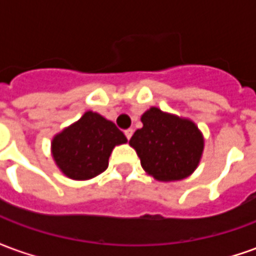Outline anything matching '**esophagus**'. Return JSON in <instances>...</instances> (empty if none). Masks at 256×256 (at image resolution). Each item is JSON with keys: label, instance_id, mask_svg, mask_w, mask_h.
Segmentation results:
<instances>
[{"label": "esophagus", "instance_id": "34e87169", "mask_svg": "<svg viewBox=\"0 0 256 256\" xmlns=\"http://www.w3.org/2000/svg\"><path fill=\"white\" fill-rule=\"evenodd\" d=\"M124 136H126V138L128 140L132 138V136H133V128H128V130H124Z\"/></svg>", "mask_w": 256, "mask_h": 256}]
</instances>
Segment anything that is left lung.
I'll return each mask as SVG.
<instances>
[{
	"mask_svg": "<svg viewBox=\"0 0 256 256\" xmlns=\"http://www.w3.org/2000/svg\"><path fill=\"white\" fill-rule=\"evenodd\" d=\"M142 128L128 144L145 172L159 181H178L190 176L202 158L204 141L196 124L188 119L150 108L141 116Z\"/></svg>",
	"mask_w": 256,
	"mask_h": 256,
	"instance_id": "1",
	"label": "left lung"
}]
</instances>
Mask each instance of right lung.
<instances>
[{"instance_id":"right-lung-1","label":"right lung","mask_w":256,"mask_h":256,"mask_svg":"<svg viewBox=\"0 0 256 256\" xmlns=\"http://www.w3.org/2000/svg\"><path fill=\"white\" fill-rule=\"evenodd\" d=\"M126 141V136L115 123L89 111L54 137L53 158L67 177L90 180L108 167L114 146Z\"/></svg>"}]
</instances>
